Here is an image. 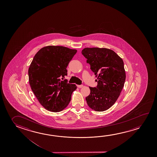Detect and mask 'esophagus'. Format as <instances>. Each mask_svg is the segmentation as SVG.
I'll list each match as a JSON object with an SVG mask.
<instances>
[{"instance_id":"34e87169","label":"esophagus","mask_w":157,"mask_h":157,"mask_svg":"<svg viewBox=\"0 0 157 157\" xmlns=\"http://www.w3.org/2000/svg\"><path fill=\"white\" fill-rule=\"evenodd\" d=\"M78 87H79V88H82V87H83V85H78Z\"/></svg>"}]
</instances>
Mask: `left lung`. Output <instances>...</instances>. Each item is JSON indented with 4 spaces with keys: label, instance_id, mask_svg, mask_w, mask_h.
Wrapping results in <instances>:
<instances>
[{
    "label": "left lung",
    "instance_id": "left-lung-1",
    "mask_svg": "<svg viewBox=\"0 0 157 157\" xmlns=\"http://www.w3.org/2000/svg\"><path fill=\"white\" fill-rule=\"evenodd\" d=\"M95 73L96 87H89L87 105L94 111H106L115 103L123 89L126 75L123 61L111 49L85 48L82 52Z\"/></svg>",
    "mask_w": 157,
    "mask_h": 157
}]
</instances>
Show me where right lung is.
<instances>
[{
  "label": "right lung",
  "instance_id": "right-lung-1",
  "mask_svg": "<svg viewBox=\"0 0 157 157\" xmlns=\"http://www.w3.org/2000/svg\"><path fill=\"white\" fill-rule=\"evenodd\" d=\"M77 50L62 46H45L37 52L29 69L31 89L48 111L59 112L68 105L77 86L62 79Z\"/></svg>",
  "mask_w": 157,
  "mask_h": 157
}]
</instances>
